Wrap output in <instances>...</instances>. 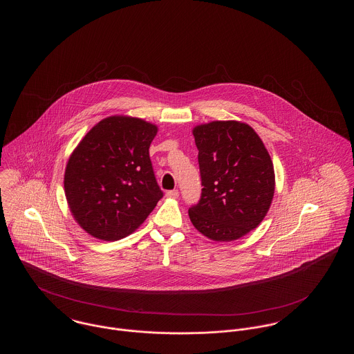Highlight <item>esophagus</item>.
Returning <instances> with one entry per match:
<instances>
[{
    "label": "esophagus",
    "mask_w": 354,
    "mask_h": 354,
    "mask_svg": "<svg viewBox=\"0 0 354 354\" xmlns=\"http://www.w3.org/2000/svg\"><path fill=\"white\" fill-rule=\"evenodd\" d=\"M166 196L171 198V199H176V198H179V191L178 189H169L166 192Z\"/></svg>",
    "instance_id": "esophagus-1"
}]
</instances>
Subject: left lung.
I'll return each mask as SVG.
<instances>
[{"label": "left lung", "mask_w": 354, "mask_h": 354, "mask_svg": "<svg viewBox=\"0 0 354 354\" xmlns=\"http://www.w3.org/2000/svg\"><path fill=\"white\" fill-rule=\"evenodd\" d=\"M202 196L188 209L194 227L214 241L247 235L266 218L274 194L270 153L251 126L215 120L192 130Z\"/></svg>", "instance_id": "1"}]
</instances>
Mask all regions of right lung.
I'll return each instance as SVG.
<instances>
[{
	"mask_svg": "<svg viewBox=\"0 0 354 354\" xmlns=\"http://www.w3.org/2000/svg\"><path fill=\"white\" fill-rule=\"evenodd\" d=\"M158 127L115 115L97 123L68 158L65 195L88 235L114 241L133 234L163 196L149 149Z\"/></svg>",
	"mask_w": 354,
	"mask_h": 354,
	"instance_id": "1",
	"label": "right lung"
}]
</instances>
